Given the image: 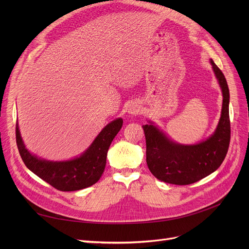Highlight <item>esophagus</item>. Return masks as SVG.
<instances>
[{
  "label": "esophagus",
  "instance_id": "34e87169",
  "mask_svg": "<svg viewBox=\"0 0 249 249\" xmlns=\"http://www.w3.org/2000/svg\"><path fill=\"white\" fill-rule=\"evenodd\" d=\"M141 112V108L138 104L133 103L130 105V107L128 109V114H130L131 116H136L137 114H139Z\"/></svg>",
  "mask_w": 249,
  "mask_h": 249
}]
</instances>
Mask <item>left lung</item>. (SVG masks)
<instances>
[{
  "instance_id": "left-lung-1",
  "label": "left lung",
  "mask_w": 249,
  "mask_h": 249,
  "mask_svg": "<svg viewBox=\"0 0 249 249\" xmlns=\"http://www.w3.org/2000/svg\"><path fill=\"white\" fill-rule=\"evenodd\" d=\"M210 63L223 96L220 120L211 136L196 144H180L150 120L142 126L149 171L168 184L190 185L206 178L216 171L227 154L230 142L229 89L223 72L212 59Z\"/></svg>"
}]
</instances>
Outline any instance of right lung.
<instances>
[{
  "instance_id": "obj_1",
  "label": "right lung",
  "mask_w": 249,
  "mask_h": 249,
  "mask_svg": "<svg viewBox=\"0 0 249 249\" xmlns=\"http://www.w3.org/2000/svg\"><path fill=\"white\" fill-rule=\"evenodd\" d=\"M122 125V118L110 122L80 156L69 160H47L31 153L24 144L18 122L16 142L22 160L33 174L58 191L72 192L93 186L100 179L106 166L108 149Z\"/></svg>"
}]
</instances>
